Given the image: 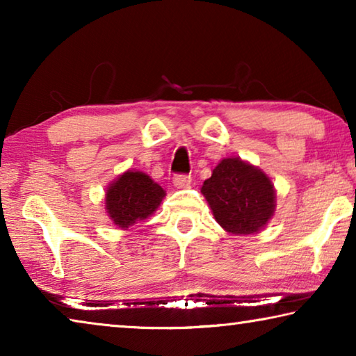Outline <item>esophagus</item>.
I'll list each match as a JSON object with an SVG mask.
<instances>
[{"mask_svg":"<svg viewBox=\"0 0 356 356\" xmlns=\"http://www.w3.org/2000/svg\"><path fill=\"white\" fill-rule=\"evenodd\" d=\"M172 184L177 186V188H185V186H188L191 184V176L188 174H176V176L172 177Z\"/></svg>","mask_w":356,"mask_h":356,"instance_id":"esophagus-1","label":"esophagus"}]
</instances>
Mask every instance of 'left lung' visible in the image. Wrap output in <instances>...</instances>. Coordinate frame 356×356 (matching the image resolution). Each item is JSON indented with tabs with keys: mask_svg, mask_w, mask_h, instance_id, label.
I'll use <instances>...</instances> for the list:
<instances>
[{
	"mask_svg": "<svg viewBox=\"0 0 356 356\" xmlns=\"http://www.w3.org/2000/svg\"><path fill=\"white\" fill-rule=\"evenodd\" d=\"M201 191L215 220L231 234H254L275 212L272 180L240 159L221 160Z\"/></svg>",
	"mask_w": 356,
	"mask_h": 356,
	"instance_id": "left-lung-1",
	"label": "left lung"
}]
</instances>
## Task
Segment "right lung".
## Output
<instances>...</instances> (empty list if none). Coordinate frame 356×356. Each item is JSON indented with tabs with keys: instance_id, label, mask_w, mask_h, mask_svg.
Instances as JSON below:
<instances>
[{
	"instance_id": "add662e5",
	"label": "right lung",
	"mask_w": 356,
	"mask_h": 356,
	"mask_svg": "<svg viewBox=\"0 0 356 356\" xmlns=\"http://www.w3.org/2000/svg\"><path fill=\"white\" fill-rule=\"evenodd\" d=\"M165 190L140 171H127L106 190V210L114 225L129 227L147 218L160 206Z\"/></svg>"
}]
</instances>
